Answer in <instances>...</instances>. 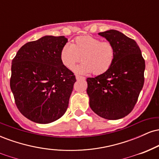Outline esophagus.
Here are the masks:
<instances>
[{
    "label": "esophagus",
    "instance_id": "obj_1",
    "mask_svg": "<svg viewBox=\"0 0 159 159\" xmlns=\"http://www.w3.org/2000/svg\"><path fill=\"white\" fill-rule=\"evenodd\" d=\"M76 79H77L78 81H79V80L84 79V78L82 77V76H81V75H76Z\"/></svg>",
    "mask_w": 159,
    "mask_h": 159
}]
</instances>
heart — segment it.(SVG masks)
Masks as SVG:
<instances>
[{"label":"heart","mask_w":159,"mask_h":159,"mask_svg":"<svg viewBox=\"0 0 159 159\" xmlns=\"http://www.w3.org/2000/svg\"><path fill=\"white\" fill-rule=\"evenodd\" d=\"M116 56L114 45L108 41H102L91 36H78L72 44L62 47L60 59L66 68L72 69L81 60L83 62L75 68L78 73L104 74L114 63Z\"/></svg>","instance_id":"1"}]
</instances>
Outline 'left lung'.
<instances>
[{
	"mask_svg": "<svg viewBox=\"0 0 159 159\" xmlns=\"http://www.w3.org/2000/svg\"><path fill=\"white\" fill-rule=\"evenodd\" d=\"M114 45L112 66L104 74L87 79L90 106L101 117L118 120L133 110L144 84L145 61L134 39L110 30L98 33Z\"/></svg>",
	"mask_w": 159,
	"mask_h": 159,
	"instance_id": "8db88e82",
	"label": "left lung"
}]
</instances>
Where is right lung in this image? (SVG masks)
<instances>
[{
  "instance_id": "add662e5",
  "label": "right lung",
  "mask_w": 159,
  "mask_h": 159,
  "mask_svg": "<svg viewBox=\"0 0 159 159\" xmlns=\"http://www.w3.org/2000/svg\"><path fill=\"white\" fill-rule=\"evenodd\" d=\"M63 36L29 42L12 59L10 88L21 114L37 123H50L67 110L75 75L62 64Z\"/></svg>"
}]
</instances>
